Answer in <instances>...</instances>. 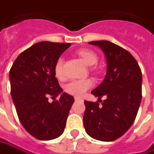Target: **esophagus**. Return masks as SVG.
<instances>
[{
    "mask_svg": "<svg viewBox=\"0 0 154 154\" xmlns=\"http://www.w3.org/2000/svg\"><path fill=\"white\" fill-rule=\"evenodd\" d=\"M75 101H83V99L78 98V97H75Z\"/></svg>",
    "mask_w": 154,
    "mask_h": 154,
    "instance_id": "34e87169",
    "label": "esophagus"
}]
</instances>
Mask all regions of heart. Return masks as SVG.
<instances>
[{"label":"heart","instance_id":"1","mask_svg":"<svg viewBox=\"0 0 154 154\" xmlns=\"http://www.w3.org/2000/svg\"><path fill=\"white\" fill-rule=\"evenodd\" d=\"M77 54L84 59L85 64H88L89 66L95 65L98 61L97 55L93 51L82 49L77 51ZM54 72H55V76L58 79H62L64 77V58L62 57H58L56 61L54 66ZM92 86H93V81L90 78L75 79V80H71L64 85V90L66 93L70 94L71 96L80 97Z\"/></svg>","mask_w":154,"mask_h":154}]
</instances>
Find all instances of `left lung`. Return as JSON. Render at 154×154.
<instances>
[{"instance_id":"obj_1","label":"left lung","mask_w":154,"mask_h":154,"mask_svg":"<svg viewBox=\"0 0 154 154\" xmlns=\"http://www.w3.org/2000/svg\"><path fill=\"white\" fill-rule=\"evenodd\" d=\"M89 44L104 52L107 74L103 83L91 91L102 105L84 101V128L93 139L113 141L129 129L137 116L142 97L141 70L130 52L116 44L108 40Z\"/></svg>"}]
</instances>
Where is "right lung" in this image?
I'll return each instance as SVG.
<instances>
[{"label":"right lung","mask_w":154,"mask_h":154,"mask_svg":"<svg viewBox=\"0 0 154 154\" xmlns=\"http://www.w3.org/2000/svg\"><path fill=\"white\" fill-rule=\"evenodd\" d=\"M70 43L42 41L22 51L9 71L11 97L20 122L32 136L50 140L60 136L74 97L63 92L55 77L57 58ZM59 100L48 102L50 96Z\"/></svg>","instance_id":"1"}]
</instances>
